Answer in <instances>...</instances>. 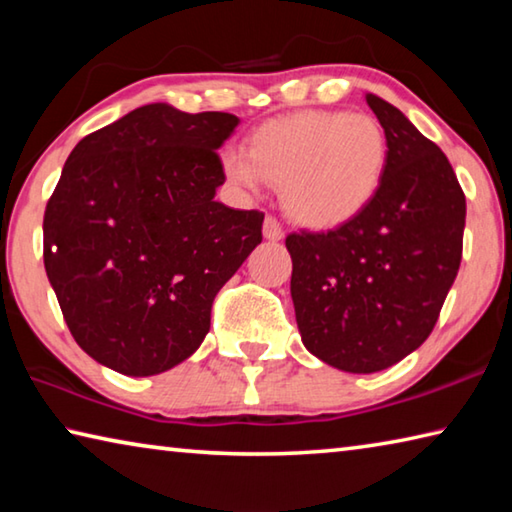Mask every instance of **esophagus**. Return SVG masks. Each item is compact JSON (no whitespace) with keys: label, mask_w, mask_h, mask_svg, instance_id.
I'll return each mask as SVG.
<instances>
[{"label":"esophagus","mask_w":512,"mask_h":512,"mask_svg":"<svg viewBox=\"0 0 512 512\" xmlns=\"http://www.w3.org/2000/svg\"><path fill=\"white\" fill-rule=\"evenodd\" d=\"M264 237H266L268 241H280V239H284L282 225H280V221L273 219V216H266V219H264Z\"/></svg>","instance_id":"1"}]
</instances>
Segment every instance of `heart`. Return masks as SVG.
<instances>
[{
	"label": "heart",
	"instance_id": "b5f03b06",
	"mask_svg": "<svg viewBox=\"0 0 512 512\" xmlns=\"http://www.w3.org/2000/svg\"><path fill=\"white\" fill-rule=\"evenodd\" d=\"M386 133L366 112L302 110L266 121L248 153L223 155L230 183L257 189L280 185L291 219L325 230L350 221L377 194L386 171Z\"/></svg>",
	"mask_w": 512,
	"mask_h": 512
}]
</instances>
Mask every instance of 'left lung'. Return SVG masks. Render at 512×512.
I'll use <instances>...</instances> for the list:
<instances>
[{"mask_svg": "<svg viewBox=\"0 0 512 512\" xmlns=\"http://www.w3.org/2000/svg\"><path fill=\"white\" fill-rule=\"evenodd\" d=\"M386 133L372 201L327 232H293L291 298L305 348L345 372H379L436 325L463 253L465 194L447 155L404 112L366 94Z\"/></svg>", "mask_w": 512, "mask_h": 512, "instance_id": "8db88e82", "label": "left lung"}]
</instances>
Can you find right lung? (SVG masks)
Returning <instances> with one entry per match:
<instances>
[{"mask_svg":"<svg viewBox=\"0 0 512 512\" xmlns=\"http://www.w3.org/2000/svg\"><path fill=\"white\" fill-rule=\"evenodd\" d=\"M239 117L135 108L74 146L51 194L45 271L74 341L121 375L192 357L216 293L262 244L264 214L216 201Z\"/></svg>","mask_w":512,"mask_h":512,"instance_id":"obj_1","label":"right lung"}]
</instances>
